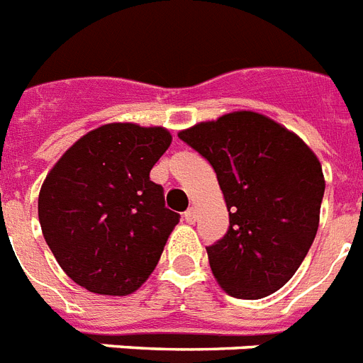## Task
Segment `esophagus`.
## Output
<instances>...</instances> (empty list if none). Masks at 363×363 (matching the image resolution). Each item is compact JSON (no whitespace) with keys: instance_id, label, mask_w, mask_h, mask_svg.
Segmentation results:
<instances>
[{"instance_id":"esophagus-1","label":"esophagus","mask_w":363,"mask_h":363,"mask_svg":"<svg viewBox=\"0 0 363 363\" xmlns=\"http://www.w3.org/2000/svg\"><path fill=\"white\" fill-rule=\"evenodd\" d=\"M196 208H188L186 212H184V220H186V223H196Z\"/></svg>"}]
</instances>
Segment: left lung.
I'll list each match as a JSON object with an SVG mask.
<instances>
[{"instance_id":"1","label":"left lung","mask_w":363,"mask_h":363,"mask_svg":"<svg viewBox=\"0 0 363 363\" xmlns=\"http://www.w3.org/2000/svg\"><path fill=\"white\" fill-rule=\"evenodd\" d=\"M216 172L229 229L208 246L218 284L235 298L276 293L298 270L319 228L325 196L313 151L255 111H233L179 132Z\"/></svg>"}]
</instances>
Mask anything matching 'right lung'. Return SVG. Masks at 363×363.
Segmentation results:
<instances>
[{
  "instance_id": "1",
  "label": "right lung",
  "mask_w": 363,
  "mask_h": 363,
  "mask_svg": "<svg viewBox=\"0 0 363 363\" xmlns=\"http://www.w3.org/2000/svg\"><path fill=\"white\" fill-rule=\"evenodd\" d=\"M169 143L162 126L111 123L79 138L46 177L43 235L59 267L91 293H134L160 261L181 216L149 173Z\"/></svg>"
}]
</instances>
